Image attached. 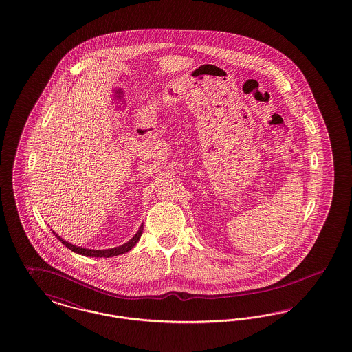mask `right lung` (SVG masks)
<instances>
[{"mask_svg":"<svg viewBox=\"0 0 352 352\" xmlns=\"http://www.w3.org/2000/svg\"><path fill=\"white\" fill-rule=\"evenodd\" d=\"M52 233L56 236L57 239H58L61 243H64L68 249H71L72 252H74V253L82 254V255H86V256H96V258H110V256H115V255H120V254L129 252V250L139 242L141 234H142V226H140L139 232H138L132 239H129L126 243L122 245V246H118V248H113V249H107V250H90V249L78 248V246H74V245H72L69 242L64 241L61 237H58L55 232H52Z\"/></svg>","mask_w":352,"mask_h":352,"instance_id":"right-lung-1","label":"right lung"}]
</instances>
